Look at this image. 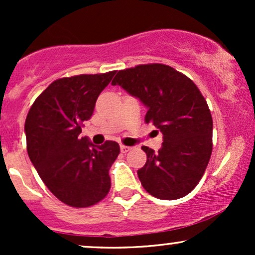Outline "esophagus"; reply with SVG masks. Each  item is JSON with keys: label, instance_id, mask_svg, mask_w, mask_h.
Here are the masks:
<instances>
[{"label": "esophagus", "instance_id": "obj_1", "mask_svg": "<svg viewBox=\"0 0 255 255\" xmlns=\"http://www.w3.org/2000/svg\"><path fill=\"white\" fill-rule=\"evenodd\" d=\"M120 148H121L122 153H127L128 151H130L129 146H126V145H121V146H120Z\"/></svg>", "mask_w": 255, "mask_h": 255}]
</instances>
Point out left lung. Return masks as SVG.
Returning a JSON list of instances; mask_svg holds the SVG:
<instances>
[{
	"label": "left lung",
	"instance_id": "1",
	"mask_svg": "<svg viewBox=\"0 0 255 255\" xmlns=\"http://www.w3.org/2000/svg\"><path fill=\"white\" fill-rule=\"evenodd\" d=\"M120 85L147 108L146 124L163 134L160 150L142 146L147 160L137 170L146 192L163 200L191 193L203 177L212 153V116L193 81L170 66L139 64L119 71Z\"/></svg>",
	"mask_w": 255,
	"mask_h": 255
}]
</instances>
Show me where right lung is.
<instances>
[{"instance_id":"right-lung-1","label":"right lung","mask_w":255,"mask_h":255,"mask_svg":"<svg viewBox=\"0 0 255 255\" xmlns=\"http://www.w3.org/2000/svg\"><path fill=\"white\" fill-rule=\"evenodd\" d=\"M114 75L115 71L57 79L38 96L26 118L32 164L49 191L72 207L92 206L110 191L109 169L119 144L96 146L79 134Z\"/></svg>"}]
</instances>
